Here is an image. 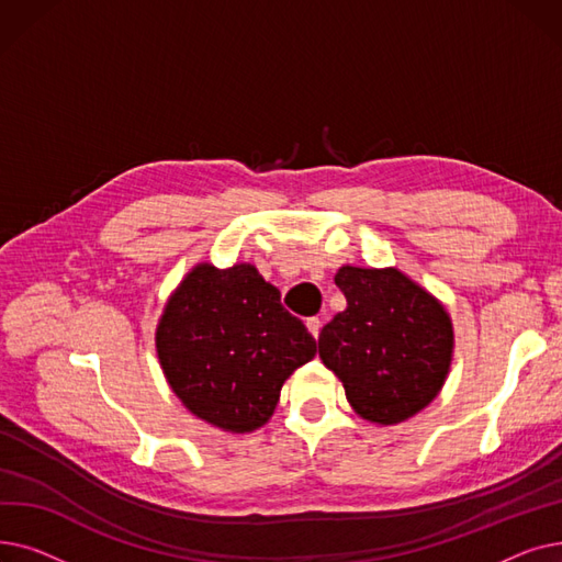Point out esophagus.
Instances as JSON below:
<instances>
[{
	"instance_id": "obj_1",
	"label": "esophagus",
	"mask_w": 562,
	"mask_h": 562,
	"mask_svg": "<svg viewBox=\"0 0 562 562\" xmlns=\"http://www.w3.org/2000/svg\"><path fill=\"white\" fill-rule=\"evenodd\" d=\"M307 330L312 333V337H314V339L318 337V333H321V318H318V316L307 318Z\"/></svg>"
}]
</instances>
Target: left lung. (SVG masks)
Masks as SVG:
<instances>
[{
  "label": "left lung",
  "mask_w": 562,
  "mask_h": 562,
  "mask_svg": "<svg viewBox=\"0 0 562 562\" xmlns=\"http://www.w3.org/2000/svg\"><path fill=\"white\" fill-rule=\"evenodd\" d=\"M346 296L318 335V358L344 385L356 415L396 426L441 392L453 360V321L428 289L403 271L341 266Z\"/></svg>",
  "instance_id": "obj_1"
}]
</instances>
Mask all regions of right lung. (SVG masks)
Masks as SVG:
<instances>
[{
  "mask_svg": "<svg viewBox=\"0 0 562 562\" xmlns=\"http://www.w3.org/2000/svg\"><path fill=\"white\" fill-rule=\"evenodd\" d=\"M155 344L172 394L232 435L269 424L284 380L316 356L303 321L248 261L195 263L168 296Z\"/></svg>",
  "mask_w": 562,
  "mask_h": 562,
  "instance_id": "right-lung-1",
  "label": "right lung"
}]
</instances>
